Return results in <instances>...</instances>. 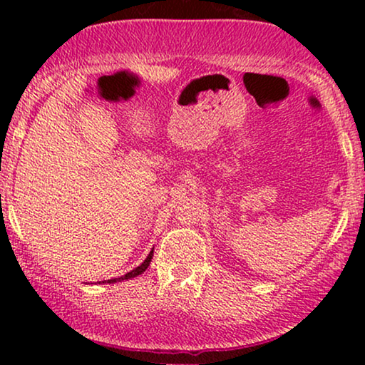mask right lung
<instances>
[{
  "label": "right lung",
  "instance_id": "1",
  "mask_svg": "<svg viewBox=\"0 0 365 365\" xmlns=\"http://www.w3.org/2000/svg\"><path fill=\"white\" fill-rule=\"evenodd\" d=\"M153 254H154V251H151L149 252V256L146 257V261H144L141 266H138L136 269H133L131 272H128V274H124V276H121V277H116V279H109L108 282H118V281H126V279H133V277H136V276H139V274H143L144 271H146L148 269V266L149 264H151V259H153Z\"/></svg>",
  "mask_w": 365,
  "mask_h": 365
}]
</instances>
